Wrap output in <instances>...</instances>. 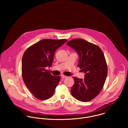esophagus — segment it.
Instances as JSON below:
<instances>
[{
    "label": "esophagus",
    "mask_w": 128,
    "mask_h": 128,
    "mask_svg": "<svg viewBox=\"0 0 128 128\" xmlns=\"http://www.w3.org/2000/svg\"><path fill=\"white\" fill-rule=\"evenodd\" d=\"M61 78H63V79H64V78H66V77H67V76H65V75H61Z\"/></svg>",
    "instance_id": "obj_1"
}]
</instances>
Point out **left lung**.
Masks as SVG:
<instances>
[{"label":"left lung","mask_w":128,"mask_h":128,"mask_svg":"<svg viewBox=\"0 0 128 128\" xmlns=\"http://www.w3.org/2000/svg\"><path fill=\"white\" fill-rule=\"evenodd\" d=\"M66 44L77 53L79 57L77 66L85 73L84 79L73 77L71 94L79 101L89 102L101 91L107 77L104 53L98 46L81 38L74 39Z\"/></svg>","instance_id":"left-lung-1"}]
</instances>
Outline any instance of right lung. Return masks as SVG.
<instances>
[{
    "instance_id": "add662e5",
    "label": "right lung",
    "mask_w": 128,
    "mask_h": 128,
    "mask_svg": "<svg viewBox=\"0 0 128 128\" xmlns=\"http://www.w3.org/2000/svg\"><path fill=\"white\" fill-rule=\"evenodd\" d=\"M68 40L44 39L28 47L22 62V77L28 89L40 100H45L54 94L60 77L53 76L47 67H51L56 49Z\"/></svg>"
}]
</instances>
